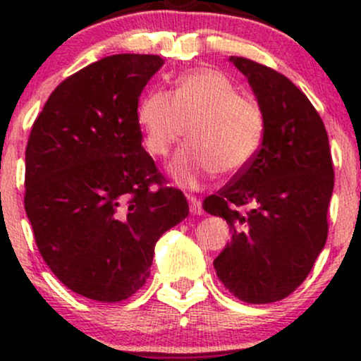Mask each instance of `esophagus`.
<instances>
[{"instance_id":"esophagus-1","label":"esophagus","mask_w":361,"mask_h":361,"mask_svg":"<svg viewBox=\"0 0 361 361\" xmlns=\"http://www.w3.org/2000/svg\"><path fill=\"white\" fill-rule=\"evenodd\" d=\"M188 202H190V210L195 215H200L204 214V209H202V202L200 198H197L195 195H188Z\"/></svg>"}]
</instances>
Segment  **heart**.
<instances>
[{"instance_id": "1", "label": "heart", "mask_w": 361, "mask_h": 361, "mask_svg": "<svg viewBox=\"0 0 361 361\" xmlns=\"http://www.w3.org/2000/svg\"><path fill=\"white\" fill-rule=\"evenodd\" d=\"M137 122L154 156H166L188 126L190 142L171 161L169 173L192 188L217 171L227 176L244 171L267 134L263 106L212 68L180 74L173 93L161 88L144 93Z\"/></svg>"}]
</instances>
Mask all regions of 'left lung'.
<instances>
[{
	"label": "left lung",
	"mask_w": 361,
	"mask_h": 361,
	"mask_svg": "<svg viewBox=\"0 0 361 361\" xmlns=\"http://www.w3.org/2000/svg\"><path fill=\"white\" fill-rule=\"evenodd\" d=\"M231 62L263 106L267 134L250 166L204 209L233 233L214 259L219 280L239 300L270 304L307 279L324 247L333 157L317 110L288 78L246 57Z\"/></svg>",
	"instance_id": "obj_1"
}]
</instances>
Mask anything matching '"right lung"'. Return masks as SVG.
Masks as SVG:
<instances>
[{
	"mask_svg": "<svg viewBox=\"0 0 361 361\" xmlns=\"http://www.w3.org/2000/svg\"><path fill=\"white\" fill-rule=\"evenodd\" d=\"M164 61L117 54L52 91L25 151V212L40 255L73 292L98 302L134 295L157 239L188 215L142 147L139 97Z\"/></svg>",
	"mask_w": 361,
	"mask_h": 361,
	"instance_id": "1",
	"label": "right lung"
}]
</instances>
